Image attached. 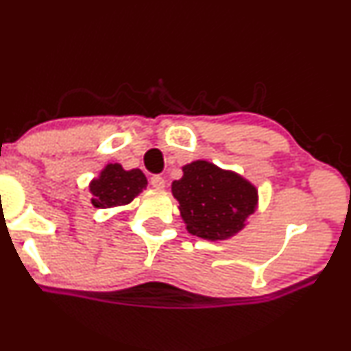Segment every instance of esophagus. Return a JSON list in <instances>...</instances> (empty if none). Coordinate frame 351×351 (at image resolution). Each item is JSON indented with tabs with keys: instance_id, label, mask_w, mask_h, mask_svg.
I'll list each match as a JSON object with an SVG mask.
<instances>
[{
	"instance_id": "34e87169",
	"label": "esophagus",
	"mask_w": 351,
	"mask_h": 351,
	"mask_svg": "<svg viewBox=\"0 0 351 351\" xmlns=\"http://www.w3.org/2000/svg\"><path fill=\"white\" fill-rule=\"evenodd\" d=\"M150 183H152V186L156 188V189H163L165 188V178H163V176H160V175L152 176Z\"/></svg>"
}]
</instances>
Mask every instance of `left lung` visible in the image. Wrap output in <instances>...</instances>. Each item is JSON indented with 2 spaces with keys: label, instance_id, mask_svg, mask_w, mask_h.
Instances as JSON below:
<instances>
[{
  "label": "left lung",
  "instance_id": "obj_1",
  "mask_svg": "<svg viewBox=\"0 0 351 351\" xmlns=\"http://www.w3.org/2000/svg\"><path fill=\"white\" fill-rule=\"evenodd\" d=\"M171 191L188 232L208 241L234 236L257 206V189L247 180L204 160L183 167Z\"/></svg>",
  "mask_w": 351,
  "mask_h": 351
}]
</instances>
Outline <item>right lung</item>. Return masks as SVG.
Segmentation results:
<instances>
[{
    "label": "right lung",
    "instance_id": "obj_1",
    "mask_svg": "<svg viewBox=\"0 0 351 351\" xmlns=\"http://www.w3.org/2000/svg\"><path fill=\"white\" fill-rule=\"evenodd\" d=\"M147 184L148 181L138 168L125 171L122 165L110 163L100 171L97 180H92V204L100 209L125 206L134 201L135 196L147 188Z\"/></svg>",
    "mask_w": 351,
    "mask_h": 351
}]
</instances>
